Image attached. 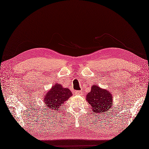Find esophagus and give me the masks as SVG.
<instances>
[{"label":"esophagus","instance_id":"1","mask_svg":"<svg viewBox=\"0 0 149 149\" xmlns=\"http://www.w3.org/2000/svg\"><path fill=\"white\" fill-rule=\"evenodd\" d=\"M82 92L81 91H76L75 92V94L76 95H82Z\"/></svg>","mask_w":149,"mask_h":149}]
</instances>
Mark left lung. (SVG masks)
<instances>
[{"instance_id":"left-lung-1","label":"left lung","mask_w":149,"mask_h":149,"mask_svg":"<svg viewBox=\"0 0 149 149\" xmlns=\"http://www.w3.org/2000/svg\"><path fill=\"white\" fill-rule=\"evenodd\" d=\"M86 101L91 105L94 113L103 115L111 111L113 98L108 90L101 88L97 85H93L91 91L87 94Z\"/></svg>"}]
</instances>
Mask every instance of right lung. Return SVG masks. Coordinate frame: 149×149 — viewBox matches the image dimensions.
I'll return each mask as SVG.
<instances>
[{
    "mask_svg": "<svg viewBox=\"0 0 149 149\" xmlns=\"http://www.w3.org/2000/svg\"><path fill=\"white\" fill-rule=\"evenodd\" d=\"M72 96L68 88H65L60 84L56 83L44 95V104L47 106L48 110L58 111L61 106Z\"/></svg>",
    "mask_w": 149,
    "mask_h": 149,
    "instance_id": "1",
    "label": "right lung"
}]
</instances>
